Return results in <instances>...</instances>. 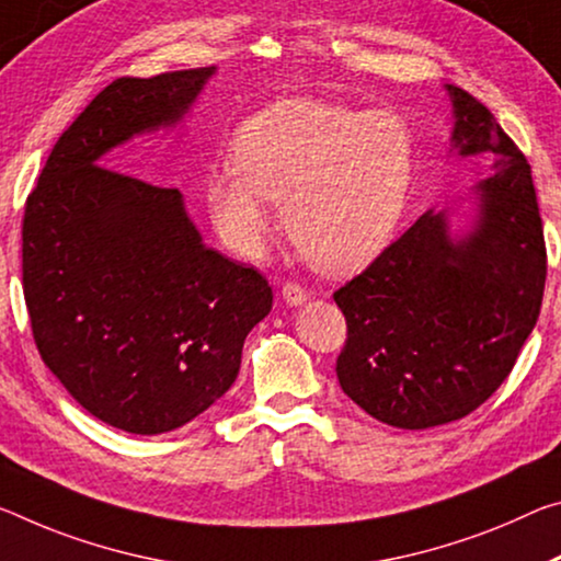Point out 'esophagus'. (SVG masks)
<instances>
[{
	"label": "esophagus",
	"instance_id": "34e87169",
	"mask_svg": "<svg viewBox=\"0 0 561 561\" xmlns=\"http://www.w3.org/2000/svg\"><path fill=\"white\" fill-rule=\"evenodd\" d=\"M282 299L287 301L289 307H299V305H305L307 301V295H305V289L299 287V284H284L282 287Z\"/></svg>",
	"mask_w": 561,
	"mask_h": 561
}]
</instances>
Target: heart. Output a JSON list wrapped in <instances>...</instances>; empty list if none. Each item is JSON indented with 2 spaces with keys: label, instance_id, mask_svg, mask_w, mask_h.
Listing matches in <instances>:
<instances>
[{
  "label": "heart",
  "instance_id": "b5f03b06",
  "mask_svg": "<svg viewBox=\"0 0 561 561\" xmlns=\"http://www.w3.org/2000/svg\"><path fill=\"white\" fill-rule=\"evenodd\" d=\"M404 119L322 100L266 106L239 127L232 164L209 172L207 209L232 252L262 254L270 202L297 252L327 274L362 270L387 247L412 182Z\"/></svg>",
  "mask_w": 561,
  "mask_h": 561
}]
</instances>
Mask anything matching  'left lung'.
Here are the masks:
<instances>
[{"mask_svg":"<svg viewBox=\"0 0 561 561\" xmlns=\"http://www.w3.org/2000/svg\"><path fill=\"white\" fill-rule=\"evenodd\" d=\"M444 89L451 152L496 154L472 186V227L451 234L449 209L424 211L334 291L346 317L344 394L399 430L461 420L496 392L537 324L547 279L531 167L482 102Z\"/></svg>","mask_w":561,"mask_h":561,"instance_id":"left-lung-1","label":"left lung"}]
</instances>
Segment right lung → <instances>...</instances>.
<instances>
[{
    "mask_svg": "<svg viewBox=\"0 0 561 561\" xmlns=\"http://www.w3.org/2000/svg\"><path fill=\"white\" fill-rule=\"evenodd\" d=\"M215 72L114 79L59 137L24 207L22 282L42 359L89 414L129 434L172 432L215 404L272 309L254 266L202 242L180 190L100 164L182 124Z\"/></svg>",
    "mask_w": 561,
    "mask_h": 561,
    "instance_id": "right-lung-1",
    "label": "right lung"
}]
</instances>
